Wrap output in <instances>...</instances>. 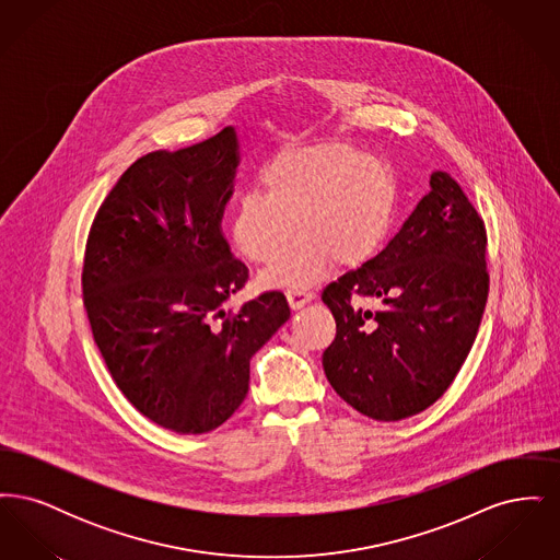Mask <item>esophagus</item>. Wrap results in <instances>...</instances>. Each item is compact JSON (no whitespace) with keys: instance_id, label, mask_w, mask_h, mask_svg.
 Here are the masks:
<instances>
[{"instance_id":"obj_1","label":"esophagus","mask_w":560,"mask_h":560,"mask_svg":"<svg viewBox=\"0 0 560 560\" xmlns=\"http://www.w3.org/2000/svg\"><path fill=\"white\" fill-rule=\"evenodd\" d=\"M315 298V293L308 292V290H304V288H292V290H288V300H290V306H292L293 311H298V308H302L306 302H311Z\"/></svg>"}]
</instances>
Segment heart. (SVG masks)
<instances>
[{
	"label": "heart",
	"mask_w": 560,
	"mask_h": 560,
	"mask_svg": "<svg viewBox=\"0 0 560 560\" xmlns=\"http://www.w3.org/2000/svg\"><path fill=\"white\" fill-rule=\"evenodd\" d=\"M267 188H247L235 201L231 235L241 254L270 262L294 230L301 237L268 268L272 285H308L334 260L357 267L386 237L395 212V180L382 161L347 142L283 149L265 163Z\"/></svg>",
	"instance_id": "1"
}]
</instances>
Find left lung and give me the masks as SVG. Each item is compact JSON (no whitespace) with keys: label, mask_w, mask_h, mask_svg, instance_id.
<instances>
[{"label":"left lung","mask_w":560,"mask_h":560,"mask_svg":"<svg viewBox=\"0 0 560 560\" xmlns=\"http://www.w3.org/2000/svg\"><path fill=\"white\" fill-rule=\"evenodd\" d=\"M487 231L447 172L388 245L329 283L320 300L336 319L323 370L350 407L399 422L441 399L464 365L489 295ZM375 296L380 312L360 306Z\"/></svg>","instance_id":"obj_1"}]
</instances>
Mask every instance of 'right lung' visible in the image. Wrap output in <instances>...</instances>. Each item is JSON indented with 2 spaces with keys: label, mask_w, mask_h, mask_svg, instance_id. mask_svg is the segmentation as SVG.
<instances>
[{
  "label": "right lung",
  "mask_w": 560,
  "mask_h": 560,
  "mask_svg": "<svg viewBox=\"0 0 560 560\" xmlns=\"http://www.w3.org/2000/svg\"><path fill=\"white\" fill-rule=\"evenodd\" d=\"M237 163L233 128L133 161L85 241L94 342L124 397L178 434L210 432L237 411L249 359L292 315L277 290L226 308L249 279L222 233Z\"/></svg>",
  "instance_id": "add662e5"
}]
</instances>
